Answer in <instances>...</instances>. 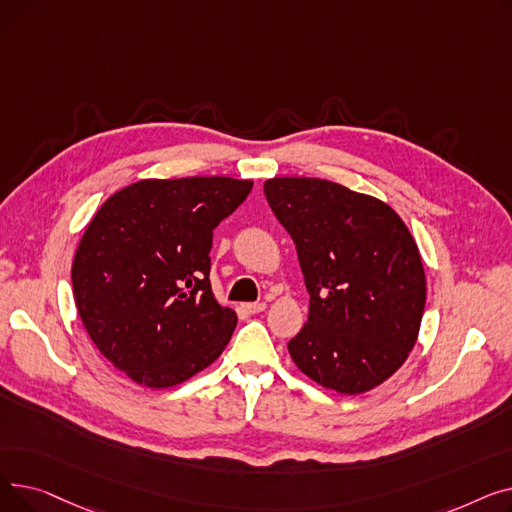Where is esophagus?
Wrapping results in <instances>:
<instances>
[{
    "mask_svg": "<svg viewBox=\"0 0 512 512\" xmlns=\"http://www.w3.org/2000/svg\"><path fill=\"white\" fill-rule=\"evenodd\" d=\"M245 307V311L247 313H251V315H255V313H261V311H265V303H247V305H242Z\"/></svg>",
    "mask_w": 512,
    "mask_h": 512,
    "instance_id": "obj_1",
    "label": "esophagus"
}]
</instances>
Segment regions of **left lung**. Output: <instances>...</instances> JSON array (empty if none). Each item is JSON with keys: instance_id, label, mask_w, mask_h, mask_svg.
<instances>
[{"instance_id": "left-lung-1", "label": "left lung", "mask_w": 512, "mask_h": 512, "mask_svg": "<svg viewBox=\"0 0 512 512\" xmlns=\"http://www.w3.org/2000/svg\"><path fill=\"white\" fill-rule=\"evenodd\" d=\"M263 193L297 245L309 317L288 342L324 388L361 394L407 361L425 309L415 240L384 201L321 178H272Z\"/></svg>"}]
</instances>
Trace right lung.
Returning a JSON list of instances; mask_svg holds the SVG:
<instances>
[{
    "label": "right lung",
    "mask_w": 512,
    "mask_h": 512,
    "mask_svg": "<svg viewBox=\"0 0 512 512\" xmlns=\"http://www.w3.org/2000/svg\"><path fill=\"white\" fill-rule=\"evenodd\" d=\"M251 180H141L107 199L72 263L80 319L132 382L170 388L222 355L236 313L209 282L213 230L247 199Z\"/></svg>",
    "instance_id": "add662e5"
}]
</instances>
